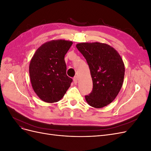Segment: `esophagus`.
I'll list each match as a JSON object with an SVG mask.
<instances>
[{
    "label": "esophagus",
    "instance_id": "obj_1",
    "mask_svg": "<svg viewBox=\"0 0 151 151\" xmlns=\"http://www.w3.org/2000/svg\"><path fill=\"white\" fill-rule=\"evenodd\" d=\"M73 81H74V84H76L77 83V81H78V77H77V76H75L74 78H73Z\"/></svg>",
    "mask_w": 151,
    "mask_h": 151
}]
</instances>
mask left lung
<instances>
[{
    "label": "left lung",
    "mask_w": 151,
    "mask_h": 151,
    "mask_svg": "<svg viewBox=\"0 0 151 151\" xmlns=\"http://www.w3.org/2000/svg\"><path fill=\"white\" fill-rule=\"evenodd\" d=\"M77 48L83 54L89 67L93 91L85 96L91 106L101 108L110 104L122 88L125 65L116 50L106 43H81Z\"/></svg>",
    "instance_id": "obj_1"
}]
</instances>
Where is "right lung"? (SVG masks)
Returning <instances> with one entry per match:
<instances>
[{
  "mask_svg": "<svg viewBox=\"0 0 151 151\" xmlns=\"http://www.w3.org/2000/svg\"><path fill=\"white\" fill-rule=\"evenodd\" d=\"M72 42L52 40L36 50L30 61L29 72L35 93L42 101L57 102L63 97L72 79L66 74L65 54Z\"/></svg>",
  "mask_w": 151,
  "mask_h": 151,
  "instance_id": "right-lung-1",
  "label": "right lung"
}]
</instances>
